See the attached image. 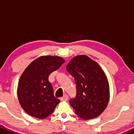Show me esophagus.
Masks as SVG:
<instances>
[{
  "instance_id": "obj_1",
  "label": "esophagus",
  "mask_w": 134,
  "mask_h": 134,
  "mask_svg": "<svg viewBox=\"0 0 134 134\" xmlns=\"http://www.w3.org/2000/svg\"><path fill=\"white\" fill-rule=\"evenodd\" d=\"M68 95H67V94H65L63 97H61V98H60V100H61V101H67V100H68Z\"/></svg>"
}]
</instances>
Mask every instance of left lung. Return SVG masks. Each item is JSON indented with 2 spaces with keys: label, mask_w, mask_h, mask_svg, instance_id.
I'll return each instance as SVG.
<instances>
[{
  "label": "left lung",
  "mask_w": 134,
  "mask_h": 134,
  "mask_svg": "<svg viewBox=\"0 0 134 134\" xmlns=\"http://www.w3.org/2000/svg\"><path fill=\"white\" fill-rule=\"evenodd\" d=\"M67 71L76 82L77 93L69 100L75 113L85 120L97 118L109 101V84L106 75L94 61L86 55L74 57Z\"/></svg>",
  "instance_id": "8db88e82"
}]
</instances>
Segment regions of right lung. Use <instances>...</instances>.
<instances>
[{
    "label": "right lung",
    "mask_w": 134,
    "mask_h": 134,
    "mask_svg": "<svg viewBox=\"0 0 134 134\" xmlns=\"http://www.w3.org/2000/svg\"><path fill=\"white\" fill-rule=\"evenodd\" d=\"M64 62L60 57L42 56L32 61L25 69L20 79L18 97L26 113L40 119L52 114L60 100L54 97L48 77Z\"/></svg>",
    "instance_id": "add662e5"
}]
</instances>
